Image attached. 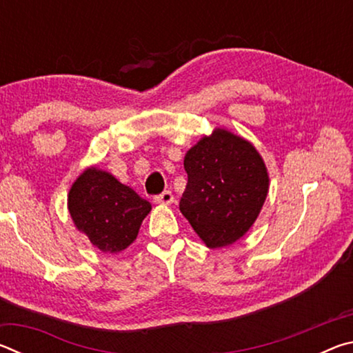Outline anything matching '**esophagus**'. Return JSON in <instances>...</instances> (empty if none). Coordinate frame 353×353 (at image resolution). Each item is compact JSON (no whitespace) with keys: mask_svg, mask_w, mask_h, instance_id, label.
Here are the masks:
<instances>
[{"mask_svg":"<svg viewBox=\"0 0 353 353\" xmlns=\"http://www.w3.org/2000/svg\"><path fill=\"white\" fill-rule=\"evenodd\" d=\"M172 201H174V196H172L171 191H163L162 194L155 196V198H154V202H155V204H163V205H168V204H171Z\"/></svg>","mask_w":353,"mask_h":353,"instance_id":"obj_1","label":"esophagus"}]
</instances>
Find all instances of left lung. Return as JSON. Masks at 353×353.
Masks as SVG:
<instances>
[{
  "label": "left lung",
  "mask_w": 353,
  "mask_h": 353,
  "mask_svg": "<svg viewBox=\"0 0 353 353\" xmlns=\"http://www.w3.org/2000/svg\"><path fill=\"white\" fill-rule=\"evenodd\" d=\"M188 174L179 208L208 248L246 234L266 199L270 177L256 149L241 137L216 129L185 155Z\"/></svg>",
  "instance_id": "obj_1"
}]
</instances>
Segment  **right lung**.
I'll return each mask as SVG.
<instances>
[{
	"label": "right lung",
	"instance_id": "right-lung-1",
	"mask_svg": "<svg viewBox=\"0 0 353 353\" xmlns=\"http://www.w3.org/2000/svg\"><path fill=\"white\" fill-rule=\"evenodd\" d=\"M68 210L93 246L117 254L134 243L151 204L109 172L88 168L70 190Z\"/></svg>",
	"mask_w": 353,
	"mask_h": 353
}]
</instances>
